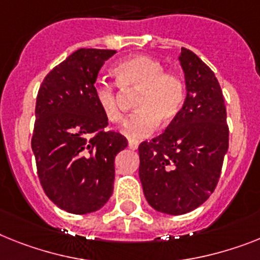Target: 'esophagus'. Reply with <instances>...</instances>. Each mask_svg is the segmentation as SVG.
Here are the masks:
<instances>
[{
	"label": "esophagus",
	"instance_id": "1",
	"mask_svg": "<svg viewBox=\"0 0 260 260\" xmlns=\"http://www.w3.org/2000/svg\"><path fill=\"white\" fill-rule=\"evenodd\" d=\"M128 145H129L131 149L136 150L137 148H139V141H136V140H129V141H128Z\"/></svg>",
	"mask_w": 260,
	"mask_h": 260
}]
</instances>
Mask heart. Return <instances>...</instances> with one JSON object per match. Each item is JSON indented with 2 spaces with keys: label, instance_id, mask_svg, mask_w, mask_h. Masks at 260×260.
I'll use <instances>...</instances> for the list:
<instances>
[{
  "label": "heart",
  "instance_id": "heart-1",
  "mask_svg": "<svg viewBox=\"0 0 260 260\" xmlns=\"http://www.w3.org/2000/svg\"><path fill=\"white\" fill-rule=\"evenodd\" d=\"M117 86L124 92L139 91L135 108L120 128L128 139H141L152 134L157 124L167 125L178 116L185 102V82L174 71H165L157 59L136 55L113 67ZM93 96L107 120L119 121L121 112V93L116 86L100 82L93 88Z\"/></svg>",
  "mask_w": 260,
  "mask_h": 260
}]
</instances>
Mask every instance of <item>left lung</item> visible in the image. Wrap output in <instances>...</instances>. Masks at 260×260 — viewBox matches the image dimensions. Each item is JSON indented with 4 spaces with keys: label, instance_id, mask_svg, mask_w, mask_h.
<instances>
[{
    "label": "left lung",
    "instance_id": "8db88e82",
    "mask_svg": "<svg viewBox=\"0 0 260 260\" xmlns=\"http://www.w3.org/2000/svg\"><path fill=\"white\" fill-rule=\"evenodd\" d=\"M178 59L184 106L164 134L139 145L144 196L154 210L171 215L189 213L210 197L229 149L226 107L214 73L185 47Z\"/></svg>",
    "mask_w": 260,
    "mask_h": 260
}]
</instances>
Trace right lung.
I'll return each instance as SVG.
<instances>
[{
    "label": "right lung",
    "instance_id": "right-lung-1",
    "mask_svg": "<svg viewBox=\"0 0 260 260\" xmlns=\"http://www.w3.org/2000/svg\"><path fill=\"white\" fill-rule=\"evenodd\" d=\"M115 50L79 49L55 66L39 87L31 149L46 196L63 210H99L113 191L115 157L128 145L108 131L93 88Z\"/></svg>",
    "mask_w": 260,
    "mask_h": 260
}]
</instances>
